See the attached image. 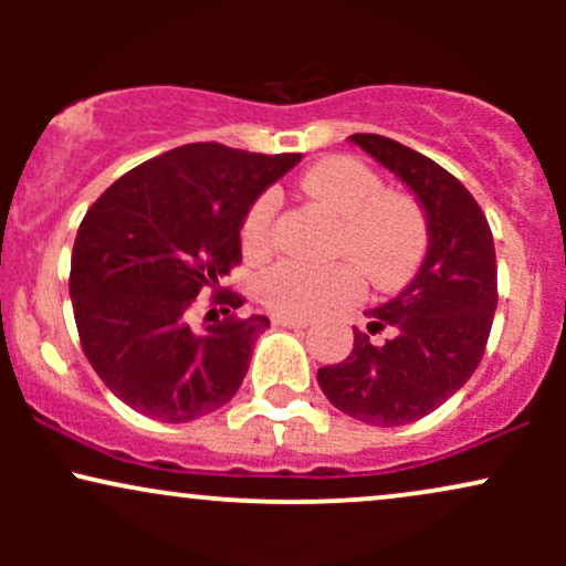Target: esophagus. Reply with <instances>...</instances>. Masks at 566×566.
<instances>
[{"label": "esophagus", "mask_w": 566, "mask_h": 566, "mask_svg": "<svg viewBox=\"0 0 566 566\" xmlns=\"http://www.w3.org/2000/svg\"><path fill=\"white\" fill-rule=\"evenodd\" d=\"M274 327H290V329H305V327H308V322H301V319H287V316H274Z\"/></svg>", "instance_id": "obj_1"}]
</instances>
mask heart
<instances>
[{
    "label": "heart",
    "instance_id": "heart-1",
    "mask_svg": "<svg viewBox=\"0 0 566 566\" xmlns=\"http://www.w3.org/2000/svg\"><path fill=\"white\" fill-rule=\"evenodd\" d=\"M303 193L337 218L333 252L354 261L375 287H396L418 269L428 244L423 210L405 193L386 191L378 172L354 157H329L311 167L301 180ZM279 199L265 191L247 207L242 250L250 261H263L274 250ZM359 274L348 263L282 261L258 282V295L276 316L316 319L324 311L346 305L359 295Z\"/></svg>",
    "mask_w": 566,
    "mask_h": 566
}]
</instances>
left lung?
I'll return each mask as SVG.
<instances>
[{"mask_svg": "<svg viewBox=\"0 0 566 566\" xmlns=\"http://www.w3.org/2000/svg\"><path fill=\"white\" fill-rule=\"evenodd\" d=\"M350 143L380 161L415 193L426 212L428 252L394 301L367 311V333L354 327V348L322 367L329 405L367 426H407L426 418L465 386L484 356L497 308L495 242L482 207L437 161L382 135ZM391 328L375 344L369 334Z\"/></svg>", "mask_w": 566, "mask_h": 566, "instance_id": "1", "label": "left lung"}]
</instances>
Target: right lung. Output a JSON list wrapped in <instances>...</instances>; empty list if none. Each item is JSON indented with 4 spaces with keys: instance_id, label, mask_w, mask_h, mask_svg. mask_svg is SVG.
Segmentation results:
<instances>
[{
    "instance_id": "obj_1",
    "label": "right lung",
    "mask_w": 566,
    "mask_h": 566,
    "mask_svg": "<svg viewBox=\"0 0 566 566\" xmlns=\"http://www.w3.org/2000/svg\"><path fill=\"white\" fill-rule=\"evenodd\" d=\"M297 161L188 143L122 175L87 210L71 252L76 329L97 378L135 412L188 423L239 391L269 319L233 316L244 297L220 282L242 263L247 207ZM210 289L227 316L197 334L187 311Z\"/></svg>"
}]
</instances>
